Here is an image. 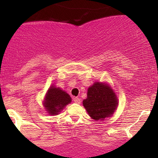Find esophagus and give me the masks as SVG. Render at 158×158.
<instances>
[{
	"label": "esophagus",
	"instance_id": "obj_1",
	"mask_svg": "<svg viewBox=\"0 0 158 158\" xmlns=\"http://www.w3.org/2000/svg\"><path fill=\"white\" fill-rule=\"evenodd\" d=\"M73 101L76 103H78V104H79V103L81 102V99H79V98H78V97H74L73 98Z\"/></svg>",
	"mask_w": 158,
	"mask_h": 158
}]
</instances>
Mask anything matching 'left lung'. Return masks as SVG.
Instances as JSON below:
<instances>
[{"mask_svg": "<svg viewBox=\"0 0 158 158\" xmlns=\"http://www.w3.org/2000/svg\"><path fill=\"white\" fill-rule=\"evenodd\" d=\"M82 104L92 119L101 121L113 115L118 107V99L108 83L96 81L88 88Z\"/></svg>", "mask_w": 158, "mask_h": 158, "instance_id": "8db88e82", "label": "left lung"}]
</instances>
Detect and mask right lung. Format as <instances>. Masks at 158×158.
<instances>
[{
    "mask_svg": "<svg viewBox=\"0 0 158 158\" xmlns=\"http://www.w3.org/2000/svg\"><path fill=\"white\" fill-rule=\"evenodd\" d=\"M71 101V97L66 91L53 85L50 87L46 93L43 106L49 115L55 116L60 113Z\"/></svg>",
    "mask_w": 158,
    "mask_h": 158,
    "instance_id": "obj_1",
    "label": "right lung"
}]
</instances>
